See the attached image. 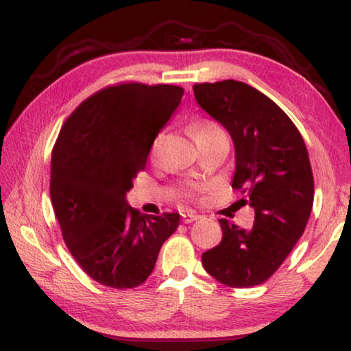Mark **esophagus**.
<instances>
[{"label":"esophagus","instance_id":"1","mask_svg":"<svg viewBox=\"0 0 351 351\" xmlns=\"http://www.w3.org/2000/svg\"><path fill=\"white\" fill-rule=\"evenodd\" d=\"M182 219H183V222H185V223H191L194 221L200 219V216L197 213H194V211H186V213L182 215Z\"/></svg>","mask_w":351,"mask_h":351}]
</instances>
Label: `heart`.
Returning a JSON list of instances; mask_svg holds the SVG:
<instances>
[{"label": "heart", "mask_w": 351, "mask_h": 351, "mask_svg": "<svg viewBox=\"0 0 351 351\" xmlns=\"http://www.w3.org/2000/svg\"><path fill=\"white\" fill-rule=\"evenodd\" d=\"M191 132H193L194 140H196V143L199 145L200 141H204V140H206V138L216 135L217 132H221V129L217 128L215 123H211V121H197V123L193 124ZM155 147H157V143H155ZM200 189H202V188L197 186V188H194L191 193L200 191Z\"/></svg>", "instance_id": "1"}]
</instances>
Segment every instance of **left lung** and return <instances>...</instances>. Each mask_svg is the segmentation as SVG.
<instances>
[{"label": "left lung", "mask_w": 351, "mask_h": 351, "mask_svg": "<svg viewBox=\"0 0 351 351\" xmlns=\"http://www.w3.org/2000/svg\"><path fill=\"white\" fill-rule=\"evenodd\" d=\"M194 97L228 130L234 145L232 186L255 210L250 230L219 219L222 241L202 254V266L230 288L261 285L281 266L305 232L314 179L305 141L275 102L244 82L196 84Z\"/></svg>", "instance_id": "8db88e82"}]
</instances>
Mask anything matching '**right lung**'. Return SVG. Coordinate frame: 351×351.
Here are the masks:
<instances>
[{"instance_id":"1","label":"right lung","mask_w":351,"mask_h":351,"mask_svg":"<svg viewBox=\"0 0 351 351\" xmlns=\"http://www.w3.org/2000/svg\"><path fill=\"white\" fill-rule=\"evenodd\" d=\"M176 85L119 84L74 110L51 157V202L65 244L97 283L130 289L152 274L180 215H140L125 200L158 132L180 106Z\"/></svg>"}]
</instances>
